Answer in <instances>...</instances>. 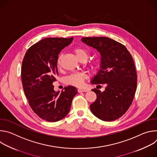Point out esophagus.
Segmentation results:
<instances>
[{"label": "esophagus", "mask_w": 157, "mask_h": 157, "mask_svg": "<svg viewBox=\"0 0 157 157\" xmlns=\"http://www.w3.org/2000/svg\"><path fill=\"white\" fill-rule=\"evenodd\" d=\"M78 91L79 93H81V92H86L88 91L87 89H85V88H79L78 89Z\"/></svg>", "instance_id": "obj_1"}]
</instances>
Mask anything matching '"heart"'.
Instances as JSON below:
<instances>
[{
  "label": "heart",
  "mask_w": 157,
  "mask_h": 157,
  "mask_svg": "<svg viewBox=\"0 0 157 157\" xmlns=\"http://www.w3.org/2000/svg\"><path fill=\"white\" fill-rule=\"evenodd\" d=\"M75 53L77 56V58L80 60L86 61L89 56V53L86 50L83 48L78 47L75 49ZM57 66L60 67L61 66V57L59 56L57 61H56ZM94 64H91L90 66L91 68H94ZM86 78V75L85 73L82 72H75L71 73L68 76L64 78V81L66 84L76 86V87H81L84 84V79Z\"/></svg>",
  "instance_id": "b5f03b06"
}]
</instances>
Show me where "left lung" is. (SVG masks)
Masks as SVG:
<instances>
[{
  "instance_id": "1",
  "label": "left lung",
  "mask_w": 157,
  "mask_h": 157,
  "mask_svg": "<svg viewBox=\"0 0 157 157\" xmlns=\"http://www.w3.org/2000/svg\"><path fill=\"white\" fill-rule=\"evenodd\" d=\"M81 41L101 57L100 70L91 82L106 86L103 92L92 89L97 99L90 105L91 110L102 121H115L128 109L136 91L137 76L132 56L122 44L108 37H84Z\"/></svg>"
}]
</instances>
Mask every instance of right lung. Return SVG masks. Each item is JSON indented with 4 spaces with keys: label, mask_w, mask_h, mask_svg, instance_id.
I'll return each mask as SVG.
<instances>
[{
    "label": "right lung",
    "mask_w": 157,
    "mask_h": 157,
    "mask_svg": "<svg viewBox=\"0 0 157 157\" xmlns=\"http://www.w3.org/2000/svg\"><path fill=\"white\" fill-rule=\"evenodd\" d=\"M73 40L44 38L28 49L22 61L21 78L29 104L39 117L48 122L59 121L68 114L78 93L72 86L56 92L53 85L58 76V55Z\"/></svg>",
    "instance_id": "obj_1"
}]
</instances>
